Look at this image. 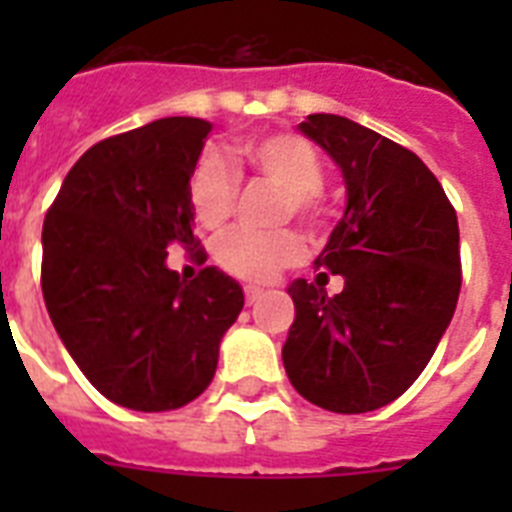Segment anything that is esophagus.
Masks as SVG:
<instances>
[{
    "mask_svg": "<svg viewBox=\"0 0 512 512\" xmlns=\"http://www.w3.org/2000/svg\"><path fill=\"white\" fill-rule=\"evenodd\" d=\"M265 292L260 287H244V297H247V305H255Z\"/></svg>",
    "mask_w": 512,
    "mask_h": 512,
    "instance_id": "obj_1",
    "label": "esophagus"
}]
</instances>
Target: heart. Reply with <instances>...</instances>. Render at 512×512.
Here are the masks:
<instances>
[{
    "mask_svg": "<svg viewBox=\"0 0 512 512\" xmlns=\"http://www.w3.org/2000/svg\"><path fill=\"white\" fill-rule=\"evenodd\" d=\"M257 175L281 188L279 217H295L305 228H319L324 223L321 201V167L319 151L295 132H273L265 138H252L236 151ZM239 193V180L228 159L220 154L201 156L191 175L188 196L193 215L204 228H220L231 217ZM303 244L292 231H249L233 228L215 241L217 265L236 279L268 281L281 268L297 263Z\"/></svg>",
    "mask_w": 512,
    "mask_h": 512,
    "instance_id": "b5f03b06",
    "label": "heart"
}]
</instances>
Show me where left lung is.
<instances>
[{"label":"left lung","mask_w":512,"mask_h":512,"mask_svg":"<svg viewBox=\"0 0 512 512\" xmlns=\"http://www.w3.org/2000/svg\"><path fill=\"white\" fill-rule=\"evenodd\" d=\"M300 132L345 180V212L313 260L316 284H289L295 324L281 348L311 404L361 414L396 401L428 366L460 297L457 212L409 148L345 116L311 114ZM346 287L329 298L326 271Z\"/></svg>","instance_id":"obj_1"}]
</instances>
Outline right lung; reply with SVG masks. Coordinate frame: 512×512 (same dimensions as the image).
I'll list each match as a JSON object with an SVG mask.
<instances>
[{
  "label": "right lung",
  "instance_id": "obj_1",
  "mask_svg": "<svg viewBox=\"0 0 512 512\" xmlns=\"http://www.w3.org/2000/svg\"><path fill=\"white\" fill-rule=\"evenodd\" d=\"M209 130L204 119L167 116L100 140L44 217L52 327L84 377L124 409L170 412L201 396L244 308L239 281L215 265L193 281L167 265L175 241L199 247L188 185Z\"/></svg>",
  "mask_w": 512,
  "mask_h": 512
}]
</instances>
